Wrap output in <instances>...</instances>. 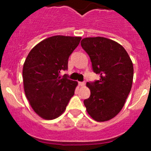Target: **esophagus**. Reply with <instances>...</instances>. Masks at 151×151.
<instances>
[{
    "label": "esophagus",
    "instance_id": "34e87169",
    "mask_svg": "<svg viewBox=\"0 0 151 151\" xmlns=\"http://www.w3.org/2000/svg\"><path fill=\"white\" fill-rule=\"evenodd\" d=\"M78 85H79V86H85V82H78Z\"/></svg>",
    "mask_w": 151,
    "mask_h": 151
}]
</instances>
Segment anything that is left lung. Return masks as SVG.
<instances>
[{"label":"left lung","instance_id":"obj_1","mask_svg":"<svg viewBox=\"0 0 151 151\" xmlns=\"http://www.w3.org/2000/svg\"><path fill=\"white\" fill-rule=\"evenodd\" d=\"M81 46L90 57L100 79L87 82L91 95L84 101L89 115L97 122L111 119L125 104L132 85L133 64L123 47L103 37L85 38Z\"/></svg>","mask_w":151,"mask_h":151}]
</instances>
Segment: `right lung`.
<instances>
[{
  "instance_id": "obj_1",
  "label": "right lung",
  "mask_w": 151,
  "mask_h": 151,
  "mask_svg": "<svg viewBox=\"0 0 151 151\" xmlns=\"http://www.w3.org/2000/svg\"><path fill=\"white\" fill-rule=\"evenodd\" d=\"M82 38L56 35L35 46L22 69L24 90L34 111L41 118L54 119L66 110L78 83L60 73L68 69L69 56Z\"/></svg>"
}]
</instances>
